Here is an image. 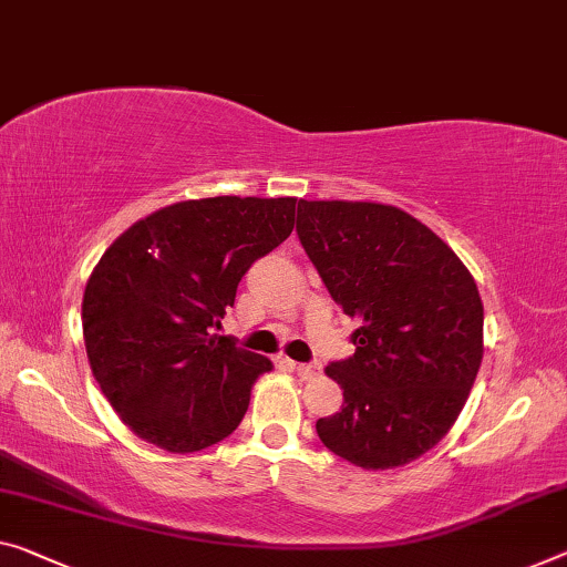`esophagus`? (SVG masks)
Here are the masks:
<instances>
[{"mask_svg": "<svg viewBox=\"0 0 567 567\" xmlns=\"http://www.w3.org/2000/svg\"><path fill=\"white\" fill-rule=\"evenodd\" d=\"M293 370L296 372H299L301 374V378H317V374L321 372V362H317V360H313V362H293Z\"/></svg>", "mask_w": 567, "mask_h": 567, "instance_id": "obj_1", "label": "esophagus"}]
</instances>
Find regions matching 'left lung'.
I'll return each instance as SVG.
<instances>
[{"instance_id": "1", "label": "left lung", "mask_w": 567, "mask_h": 567, "mask_svg": "<svg viewBox=\"0 0 567 567\" xmlns=\"http://www.w3.org/2000/svg\"><path fill=\"white\" fill-rule=\"evenodd\" d=\"M296 233L332 299L360 321L354 354L327 368L344 405L319 417V439L362 468L411 464L456 423L482 364L474 278L393 205L299 199Z\"/></svg>"}]
</instances>
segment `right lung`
<instances>
[{"instance_id": "right-lung-1", "label": "right lung", "mask_w": 567, "mask_h": 567, "mask_svg": "<svg viewBox=\"0 0 567 567\" xmlns=\"http://www.w3.org/2000/svg\"><path fill=\"white\" fill-rule=\"evenodd\" d=\"M296 197L187 199L134 223L85 284L83 339L138 439L193 454L228 439L271 360L215 334L240 278L293 230Z\"/></svg>"}]
</instances>
